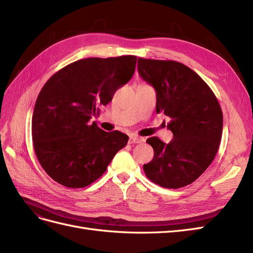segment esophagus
<instances>
[{
  "label": "esophagus",
  "instance_id": "obj_1",
  "mask_svg": "<svg viewBox=\"0 0 253 253\" xmlns=\"http://www.w3.org/2000/svg\"><path fill=\"white\" fill-rule=\"evenodd\" d=\"M143 141L142 138H140V137H137V136H129V139H128V143L129 144H135V143H141Z\"/></svg>",
  "mask_w": 253,
  "mask_h": 253
}]
</instances>
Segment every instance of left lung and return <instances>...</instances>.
<instances>
[{
  "mask_svg": "<svg viewBox=\"0 0 253 253\" xmlns=\"http://www.w3.org/2000/svg\"><path fill=\"white\" fill-rule=\"evenodd\" d=\"M138 73L156 90V113L171 120L173 139L147 142L154 157L143 170L164 188L178 189L195 181L215 157L223 132V112L212 89L194 71L172 60L138 58Z\"/></svg>",
  "mask_w": 253,
  "mask_h": 253,
  "instance_id": "8db88e82",
  "label": "left lung"
}]
</instances>
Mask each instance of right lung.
<instances>
[{
	"instance_id": "add662e5",
	"label": "right lung",
	"mask_w": 253,
	"mask_h": 253,
	"mask_svg": "<svg viewBox=\"0 0 253 253\" xmlns=\"http://www.w3.org/2000/svg\"><path fill=\"white\" fill-rule=\"evenodd\" d=\"M136 61V56L78 60L44 84L33 114L34 149L44 171L60 185H90L126 145L127 135L105 132L88 121L131 80Z\"/></svg>"
}]
</instances>
